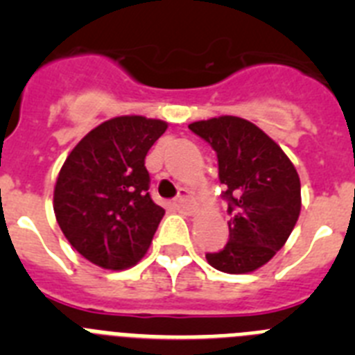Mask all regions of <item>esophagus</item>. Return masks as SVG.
I'll return each mask as SVG.
<instances>
[{"label": "esophagus", "instance_id": "esophagus-1", "mask_svg": "<svg viewBox=\"0 0 355 355\" xmlns=\"http://www.w3.org/2000/svg\"><path fill=\"white\" fill-rule=\"evenodd\" d=\"M174 206L178 209H181V211H187V213L192 211V199L188 197L187 190H181L180 196H178V199L174 200Z\"/></svg>", "mask_w": 355, "mask_h": 355}]
</instances>
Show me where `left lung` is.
Segmentation results:
<instances>
[{
  "instance_id": "obj_1",
  "label": "left lung",
  "mask_w": 355,
  "mask_h": 355,
  "mask_svg": "<svg viewBox=\"0 0 355 355\" xmlns=\"http://www.w3.org/2000/svg\"><path fill=\"white\" fill-rule=\"evenodd\" d=\"M188 128L216 153L231 215L227 243L206 259L225 274L258 270L286 243L299 220V174L284 150L245 119L222 115Z\"/></svg>"
}]
</instances>
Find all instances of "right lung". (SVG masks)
<instances>
[{"mask_svg":"<svg viewBox=\"0 0 355 355\" xmlns=\"http://www.w3.org/2000/svg\"><path fill=\"white\" fill-rule=\"evenodd\" d=\"M165 130L159 119H110L85 135L62 165L53 196L56 222L94 265L124 270L146 256L165 209L150 199L144 163Z\"/></svg>","mask_w":355,"mask_h":355,"instance_id":"right-lung-1","label":"right lung"}]
</instances>
